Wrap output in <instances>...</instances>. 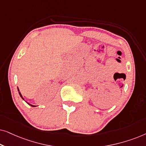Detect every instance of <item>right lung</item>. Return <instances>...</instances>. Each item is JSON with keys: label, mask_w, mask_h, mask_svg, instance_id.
<instances>
[{"label": "right lung", "mask_w": 146, "mask_h": 146, "mask_svg": "<svg viewBox=\"0 0 146 146\" xmlns=\"http://www.w3.org/2000/svg\"><path fill=\"white\" fill-rule=\"evenodd\" d=\"M18 90H19V88H18ZM19 94H20V96H21V97L22 98H23V99L24 100V98H23V96H22V95H21V92H19ZM28 104H29V103H28ZM29 104V105H31V106H33V107H35V106L31 105V104Z\"/></svg>", "instance_id": "right-lung-1"}]
</instances>
